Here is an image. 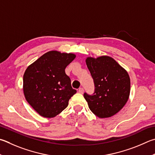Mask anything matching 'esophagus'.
I'll use <instances>...</instances> for the list:
<instances>
[{
    "label": "esophagus",
    "instance_id": "1",
    "mask_svg": "<svg viewBox=\"0 0 155 155\" xmlns=\"http://www.w3.org/2000/svg\"><path fill=\"white\" fill-rule=\"evenodd\" d=\"M78 92H79L80 94H83V92H84L83 88H82V87H81V88H79V89H78Z\"/></svg>",
    "mask_w": 155,
    "mask_h": 155
}]
</instances>
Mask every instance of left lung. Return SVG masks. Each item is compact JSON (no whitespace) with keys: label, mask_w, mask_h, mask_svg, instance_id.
Listing matches in <instances>:
<instances>
[{"label":"left lung","mask_w":155,"mask_h":155,"mask_svg":"<svg viewBox=\"0 0 155 155\" xmlns=\"http://www.w3.org/2000/svg\"><path fill=\"white\" fill-rule=\"evenodd\" d=\"M85 61L95 84L94 95L84 94L89 109L101 119L114 116L129 99L131 83L128 72L109 56L87 57Z\"/></svg>","instance_id":"8db88e82"}]
</instances>
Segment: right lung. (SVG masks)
Listing matches in <instances>:
<instances>
[{"instance_id":"obj_1","label":"right lung","mask_w":155,"mask_h":155,"mask_svg":"<svg viewBox=\"0 0 155 155\" xmlns=\"http://www.w3.org/2000/svg\"><path fill=\"white\" fill-rule=\"evenodd\" d=\"M72 53L50 51L28 66L23 77L25 98L41 116L53 118L68 105L76 94L65 73L66 66L74 60Z\"/></svg>"}]
</instances>
